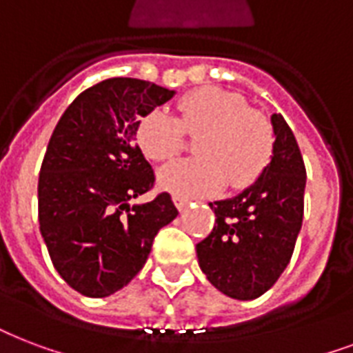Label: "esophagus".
Returning <instances> with one entry per match:
<instances>
[{"label": "esophagus", "instance_id": "1", "mask_svg": "<svg viewBox=\"0 0 353 353\" xmlns=\"http://www.w3.org/2000/svg\"><path fill=\"white\" fill-rule=\"evenodd\" d=\"M174 203H176V207H177V209H179V211H183V209L187 207L188 201L183 200V198H179V196H174Z\"/></svg>", "mask_w": 353, "mask_h": 353}]
</instances>
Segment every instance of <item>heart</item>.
Returning a JSON list of instances; mask_svg holds the SVG:
<instances>
[{"label":"heart","instance_id":"b5f03b06","mask_svg":"<svg viewBox=\"0 0 353 353\" xmlns=\"http://www.w3.org/2000/svg\"><path fill=\"white\" fill-rule=\"evenodd\" d=\"M179 120L165 109H153L137 125V142L152 161H170L181 152L183 131L200 134V157L177 161L159 172V185L192 200L224 187H248L266 168L274 152V129L265 114L250 109L241 94L203 87L185 94Z\"/></svg>","mask_w":353,"mask_h":353}]
</instances>
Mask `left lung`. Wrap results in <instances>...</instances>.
<instances>
[{"label":"left lung","instance_id":"1","mask_svg":"<svg viewBox=\"0 0 353 353\" xmlns=\"http://www.w3.org/2000/svg\"><path fill=\"white\" fill-rule=\"evenodd\" d=\"M270 163L248 188L209 203L211 235L196 244L201 272L222 294L254 300L283 274L302 228L305 166L294 134L281 114L270 118Z\"/></svg>","mask_w":353,"mask_h":353}]
</instances>
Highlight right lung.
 I'll list each match as a JSON object with an SVG mask.
<instances>
[{
    "label": "right lung",
    "instance_id": "right-lung-1",
    "mask_svg": "<svg viewBox=\"0 0 353 353\" xmlns=\"http://www.w3.org/2000/svg\"><path fill=\"white\" fill-rule=\"evenodd\" d=\"M176 90L111 77L81 92L53 129L39 177V222L51 263L74 290L105 298L141 272L161 228L177 216L153 187L137 125Z\"/></svg>",
    "mask_w": 353,
    "mask_h": 353
}]
</instances>
